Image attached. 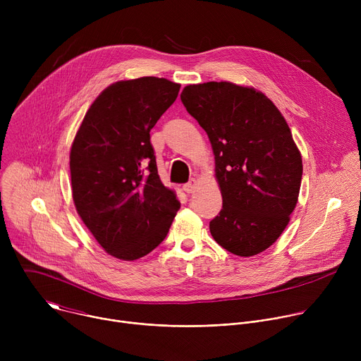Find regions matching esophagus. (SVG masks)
I'll use <instances>...</instances> for the list:
<instances>
[{"mask_svg": "<svg viewBox=\"0 0 361 361\" xmlns=\"http://www.w3.org/2000/svg\"><path fill=\"white\" fill-rule=\"evenodd\" d=\"M195 188H197V181H195V180H190L188 183H185V184L183 185V190H184L185 192H192Z\"/></svg>", "mask_w": 361, "mask_h": 361, "instance_id": "1", "label": "esophagus"}]
</instances>
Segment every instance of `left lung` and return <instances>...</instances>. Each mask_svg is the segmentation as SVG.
I'll return each mask as SVG.
<instances>
[{"instance_id":"obj_1","label":"left lung","mask_w":361,"mask_h":361,"mask_svg":"<svg viewBox=\"0 0 361 361\" xmlns=\"http://www.w3.org/2000/svg\"><path fill=\"white\" fill-rule=\"evenodd\" d=\"M181 101L214 152L223 209L212 235L240 257L267 250L287 227L301 185V154L287 121L263 92L227 81L187 85Z\"/></svg>"}]
</instances>
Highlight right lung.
<instances>
[{"label":"right lung","mask_w":361,"mask_h":361,"mask_svg":"<svg viewBox=\"0 0 361 361\" xmlns=\"http://www.w3.org/2000/svg\"><path fill=\"white\" fill-rule=\"evenodd\" d=\"M180 87L157 77L111 84L94 99L73 141L77 213L116 259L133 262L152 251L180 209L176 192L160 180L149 142Z\"/></svg>","instance_id":"add662e5"}]
</instances>
